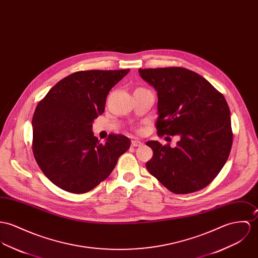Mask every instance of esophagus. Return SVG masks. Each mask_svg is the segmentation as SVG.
<instances>
[{
  "instance_id": "obj_1",
  "label": "esophagus",
  "mask_w": 258,
  "mask_h": 258,
  "mask_svg": "<svg viewBox=\"0 0 258 258\" xmlns=\"http://www.w3.org/2000/svg\"><path fill=\"white\" fill-rule=\"evenodd\" d=\"M143 145V143L139 140L132 141V147H140Z\"/></svg>"
}]
</instances>
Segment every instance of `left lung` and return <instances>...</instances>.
Segmentation results:
<instances>
[{
    "label": "left lung",
    "mask_w": 258,
    "mask_h": 258,
    "mask_svg": "<svg viewBox=\"0 0 258 258\" xmlns=\"http://www.w3.org/2000/svg\"><path fill=\"white\" fill-rule=\"evenodd\" d=\"M158 93V135H179L175 148L149 141V172L175 194L209 185L226 164L233 145L230 108L224 95L193 71L181 67L139 69Z\"/></svg>",
    "instance_id": "left-lung-1"
}]
</instances>
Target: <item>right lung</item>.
<instances>
[{"label": "right lung", "mask_w": 258, "mask_h": 258, "mask_svg": "<svg viewBox=\"0 0 258 258\" xmlns=\"http://www.w3.org/2000/svg\"><path fill=\"white\" fill-rule=\"evenodd\" d=\"M126 70L80 71L58 82L37 104L32 152L47 178L71 193L89 192L109 176L130 148L124 135L111 134L105 144L92 131L104 111L109 91Z\"/></svg>", "instance_id": "1"}]
</instances>
